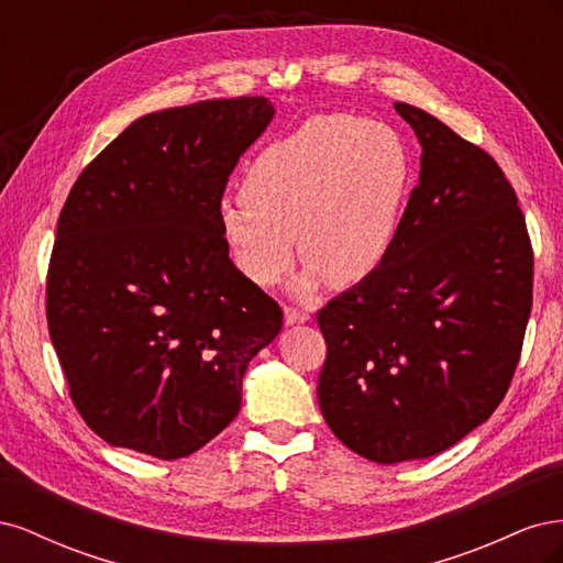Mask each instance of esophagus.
<instances>
[{"mask_svg": "<svg viewBox=\"0 0 563 563\" xmlns=\"http://www.w3.org/2000/svg\"><path fill=\"white\" fill-rule=\"evenodd\" d=\"M284 319H286L288 327H291V323H305V321H308L310 312L308 310H300V308H291V305H288V308H284Z\"/></svg>", "mask_w": 563, "mask_h": 563, "instance_id": "34e87169", "label": "esophagus"}]
</instances>
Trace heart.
I'll return each instance as SVG.
<instances>
[{
	"label": "heart",
	"instance_id": "1",
	"mask_svg": "<svg viewBox=\"0 0 563 563\" xmlns=\"http://www.w3.org/2000/svg\"><path fill=\"white\" fill-rule=\"evenodd\" d=\"M411 185L401 135L350 114H323L267 145L242 178V201L223 203L220 232L234 265L255 286L282 282L308 263L300 296L317 286L368 279L395 244Z\"/></svg>",
	"mask_w": 563,
	"mask_h": 563
}]
</instances>
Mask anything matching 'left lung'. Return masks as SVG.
Listing matches in <instances>:
<instances>
[{
	"label": "left lung",
	"mask_w": 563,
	"mask_h": 563,
	"mask_svg": "<svg viewBox=\"0 0 563 563\" xmlns=\"http://www.w3.org/2000/svg\"><path fill=\"white\" fill-rule=\"evenodd\" d=\"M422 145L420 180L373 275L317 312L319 408L373 463L451 449L507 395L533 305V246L486 150L395 103Z\"/></svg>",
	"instance_id": "8db88e82"
}]
</instances>
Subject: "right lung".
Instances as JSON below:
<instances>
[{
  "label": "right lung",
  "mask_w": 563,
  "mask_h": 563,
  "mask_svg": "<svg viewBox=\"0 0 563 563\" xmlns=\"http://www.w3.org/2000/svg\"><path fill=\"white\" fill-rule=\"evenodd\" d=\"M263 96L145 114L84 168L46 275L48 335L84 422L162 460L240 413L249 362L284 312L230 261L220 201L269 124Z\"/></svg>",
  "instance_id": "right-lung-1"
}]
</instances>
